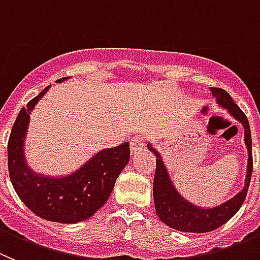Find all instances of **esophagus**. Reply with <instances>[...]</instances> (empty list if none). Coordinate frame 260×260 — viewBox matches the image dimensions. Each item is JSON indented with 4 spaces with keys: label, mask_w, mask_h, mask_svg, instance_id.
<instances>
[{
    "label": "esophagus",
    "mask_w": 260,
    "mask_h": 260,
    "mask_svg": "<svg viewBox=\"0 0 260 260\" xmlns=\"http://www.w3.org/2000/svg\"><path fill=\"white\" fill-rule=\"evenodd\" d=\"M144 147V137L141 135H136L131 139V153L136 154Z\"/></svg>",
    "instance_id": "esophagus-1"
}]
</instances>
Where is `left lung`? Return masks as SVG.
Instances as JSON below:
<instances>
[{"mask_svg":"<svg viewBox=\"0 0 260 260\" xmlns=\"http://www.w3.org/2000/svg\"><path fill=\"white\" fill-rule=\"evenodd\" d=\"M211 92L217 104L220 105L223 109L228 110V113L236 120L240 121L242 127H244L245 144H246L247 154H249L246 179H245L244 189L231 200L225 201V202L219 206L211 207V209L198 207V206L188 202L182 196H180V193L176 190V188L171 181L167 168H166L165 163L162 160V156L149 142L147 144L149 150L153 151L156 156V168L153 182L154 205H155L156 215L166 225L180 231V232H211V231L226 223L241 209V206H242L245 198H246L250 179H251L252 147L249 120H247L246 115L242 113V110L235 104L233 98L225 90L221 89V88H211Z\"/></svg>","mask_w":260,"mask_h":260,"instance_id":"1","label":"left lung"}]
</instances>
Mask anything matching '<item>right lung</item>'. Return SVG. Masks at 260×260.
<instances>
[{
	"instance_id": "add662e5",
	"label": "right lung",
	"mask_w": 260,
	"mask_h": 260,
	"mask_svg": "<svg viewBox=\"0 0 260 260\" xmlns=\"http://www.w3.org/2000/svg\"><path fill=\"white\" fill-rule=\"evenodd\" d=\"M49 88L28 102L14 123L8 144L9 175L16 194L37 216L57 223H79L93 216L109 200L116 179L129 162V142L98 151L67 176L50 177L34 172L25 162L24 141L29 114Z\"/></svg>"
}]
</instances>
